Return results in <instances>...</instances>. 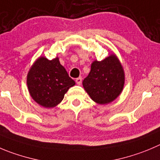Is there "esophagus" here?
I'll return each instance as SVG.
<instances>
[{"mask_svg": "<svg viewBox=\"0 0 160 160\" xmlns=\"http://www.w3.org/2000/svg\"><path fill=\"white\" fill-rule=\"evenodd\" d=\"M76 83H77L78 85H81L82 84V78L81 77H79V78H77L75 80Z\"/></svg>", "mask_w": 160, "mask_h": 160, "instance_id": "obj_1", "label": "esophagus"}]
</instances>
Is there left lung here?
I'll use <instances>...</instances> for the list:
<instances>
[{"mask_svg": "<svg viewBox=\"0 0 160 160\" xmlns=\"http://www.w3.org/2000/svg\"><path fill=\"white\" fill-rule=\"evenodd\" d=\"M124 71L115 55L102 61L95 60L90 72L83 80L84 89L93 101L108 104L121 93L124 86Z\"/></svg>", "mask_w": 160, "mask_h": 160, "instance_id": "left-lung-1", "label": "left lung"}]
</instances>
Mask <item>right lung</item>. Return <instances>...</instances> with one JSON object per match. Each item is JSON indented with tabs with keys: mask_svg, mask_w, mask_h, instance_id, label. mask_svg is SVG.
I'll return each mask as SVG.
<instances>
[{
	"mask_svg": "<svg viewBox=\"0 0 160 160\" xmlns=\"http://www.w3.org/2000/svg\"><path fill=\"white\" fill-rule=\"evenodd\" d=\"M27 82L32 98L45 108L57 105L75 85L57 57L52 60L40 57L30 68Z\"/></svg>",
	"mask_w": 160,
	"mask_h": 160,
	"instance_id": "obj_1",
	"label": "right lung"
}]
</instances>
